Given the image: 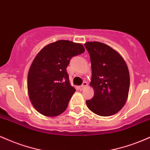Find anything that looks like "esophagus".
Here are the masks:
<instances>
[{
    "instance_id": "1",
    "label": "esophagus",
    "mask_w": 150,
    "mask_h": 150,
    "mask_svg": "<svg viewBox=\"0 0 150 150\" xmlns=\"http://www.w3.org/2000/svg\"><path fill=\"white\" fill-rule=\"evenodd\" d=\"M86 87H87V82H84L83 83H82V85L80 86V89H85Z\"/></svg>"
}]
</instances>
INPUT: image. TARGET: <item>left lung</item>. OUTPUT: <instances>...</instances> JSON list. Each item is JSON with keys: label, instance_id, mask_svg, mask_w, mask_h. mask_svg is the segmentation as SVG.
Wrapping results in <instances>:
<instances>
[{"label": "left lung", "instance_id": "1", "mask_svg": "<svg viewBox=\"0 0 150 150\" xmlns=\"http://www.w3.org/2000/svg\"><path fill=\"white\" fill-rule=\"evenodd\" d=\"M90 56L92 80L94 90L86 101L90 111L101 116H110L123 107L128 98L130 75L123 58L109 46L98 42L85 44Z\"/></svg>", "mask_w": 150, "mask_h": 150}]
</instances>
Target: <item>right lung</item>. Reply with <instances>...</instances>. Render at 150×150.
Listing matches in <instances>:
<instances>
[{
	"label": "right lung",
	"instance_id": "1",
	"mask_svg": "<svg viewBox=\"0 0 150 150\" xmlns=\"http://www.w3.org/2000/svg\"><path fill=\"white\" fill-rule=\"evenodd\" d=\"M85 51L81 44L59 40L39 51L27 78L29 97L38 112L56 116L65 111L75 92L70 85L66 68L72 58Z\"/></svg>",
	"mask_w": 150,
	"mask_h": 150
}]
</instances>
